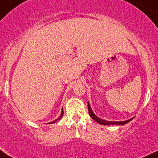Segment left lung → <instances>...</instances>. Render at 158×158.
Masks as SVG:
<instances>
[{
	"mask_svg": "<svg viewBox=\"0 0 158 158\" xmlns=\"http://www.w3.org/2000/svg\"><path fill=\"white\" fill-rule=\"evenodd\" d=\"M88 110H89V116H90L94 120H95L96 122H98V123L102 125H124L126 124V123H128V122H130L131 120H133V118H131L129 120H124V121H109V120H102L101 118L98 117V116L94 113L91 108H90V106H89V102H88Z\"/></svg>",
	"mask_w": 158,
	"mask_h": 158,
	"instance_id": "1",
	"label": "left lung"
}]
</instances>
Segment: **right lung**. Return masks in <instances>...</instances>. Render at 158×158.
Wrapping results in <instances>:
<instances>
[{
  "label": "right lung",
  "instance_id": "add662e5",
  "mask_svg": "<svg viewBox=\"0 0 158 158\" xmlns=\"http://www.w3.org/2000/svg\"><path fill=\"white\" fill-rule=\"evenodd\" d=\"M63 115H64V111H63V109H62V111H61V113H60V116L59 117H58L57 119H56V120H53V121H52V122H49V123H54L55 122H56V121H57L58 120H60V118H62V116H63Z\"/></svg>",
  "mask_w": 158,
  "mask_h": 158
}]
</instances>
